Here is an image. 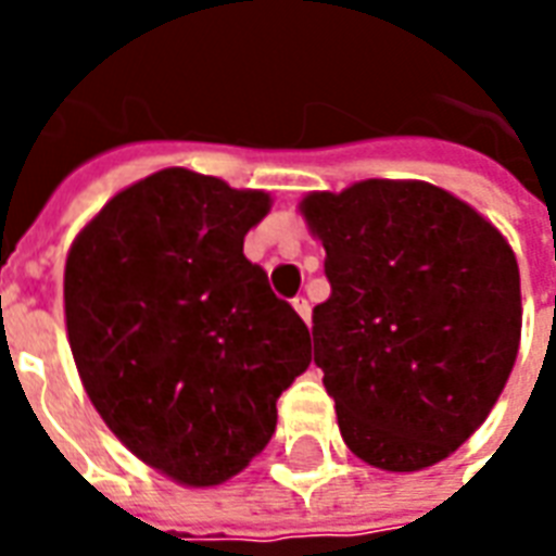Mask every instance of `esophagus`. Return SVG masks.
I'll return each mask as SVG.
<instances>
[{"label": "esophagus", "mask_w": 556, "mask_h": 556, "mask_svg": "<svg viewBox=\"0 0 556 556\" xmlns=\"http://www.w3.org/2000/svg\"><path fill=\"white\" fill-rule=\"evenodd\" d=\"M294 312L300 314L305 323H312V305H308V300H305V296H294Z\"/></svg>", "instance_id": "obj_1"}]
</instances>
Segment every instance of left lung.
<instances>
[{
	"label": "left lung",
	"mask_w": 556,
	"mask_h": 556,
	"mask_svg": "<svg viewBox=\"0 0 556 556\" xmlns=\"http://www.w3.org/2000/svg\"><path fill=\"white\" fill-rule=\"evenodd\" d=\"M326 248L314 364L366 465L413 473L473 435L508 383L522 300L505 236L453 192L369 178L300 204Z\"/></svg>",
	"instance_id": "left-lung-1"
}]
</instances>
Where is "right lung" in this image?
I'll return each mask as SVG.
<instances>
[{
    "instance_id": "add662e5",
    "label": "right lung",
    "mask_w": 556,
    "mask_h": 556,
    "mask_svg": "<svg viewBox=\"0 0 556 556\" xmlns=\"http://www.w3.org/2000/svg\"><path fill=\"white\" fill-rule=\"evenodd\" d=\"M270 195L185 167L106 201L65 260V329L106 427L187 488L227 482L277 430V397L312 364L244 233Z\"/></svg>"
}]
</instances>
